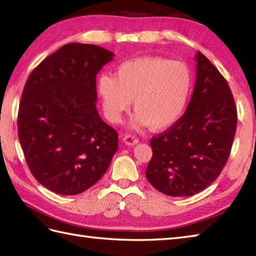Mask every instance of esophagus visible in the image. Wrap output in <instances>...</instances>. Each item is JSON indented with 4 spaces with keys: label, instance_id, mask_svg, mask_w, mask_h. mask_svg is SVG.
Wrapping results in <instances>:
<instances>
[{
    "label": "esophagus",
    "instance_id": "esophagus-1",
    "mask_svg": "<svg viewBox=\"0 0 256 256\" xmlns=\"http://www.w3.org/2000/svg\"><path fill=\"white\" fill-rule=\"evenodd\" d=\"M123 142L128 145V146H133V145L138 144V138L136 136H134V135H125L123 138Z\"/></svg>",
    "mask_w": 256,
    "mask_h": 256
}]
</instances>
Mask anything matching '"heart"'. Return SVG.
<instances>
[{"instance_id":"1","label":"heart","mask_w":256,"mask_h":256,"mask_svg":"<svg viewBox=\"0 0 256 256\" xmlns=\"http://www.w3.org/2000/svg\"><path fill=\"white\" fill-rule=\"evenodd\" d=\"M192 88V72L186 64L161 56H143L120 64L115 78L101 75L98 92L105 116L121 122L131 100L136 111L132 128L164 130L182 116Z\"/></svg>"}]
</instances>
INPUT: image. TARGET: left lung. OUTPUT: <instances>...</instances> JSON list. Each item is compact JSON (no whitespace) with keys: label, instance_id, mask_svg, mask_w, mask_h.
Instances as JSON below:
<instances>
[{"label":"left lung","instance_id":"8db88e82","mask_svg":"<svg viewBox=\"0 0 256 256\" xmlns=\"http://www.w3.org/2000/svg\"><path fill=\"white\" fill-rule=\"evenodd\" d=\"M196 80L183 116L151 138L145 175L170 196H191L218 178L231 153L238 113L226 80L201 52Z\"/></svg>","mask_w":256,"mask_h":256}]
</instances>
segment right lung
I'll use <instances>...</instances> for the list:
<instances>
[{
  "mask_svg": "<svg viewBox=\"0 0 256 256\" xmlns=\"http://www.w3.org/2000/svg\"><path fill=\"white\" fill-rule=\"evenodd\" d=\"M114 54L70 43L35 68L23 88L18 140L33 176L62 195L84 192L101 178L118 135L100 118L96 74Z\"/></svg>",
  "mask_w": 256,
  "mask_h": 256,
  "instance_id": "add662e5",
  "label": "right lung"
}]
</instances>
